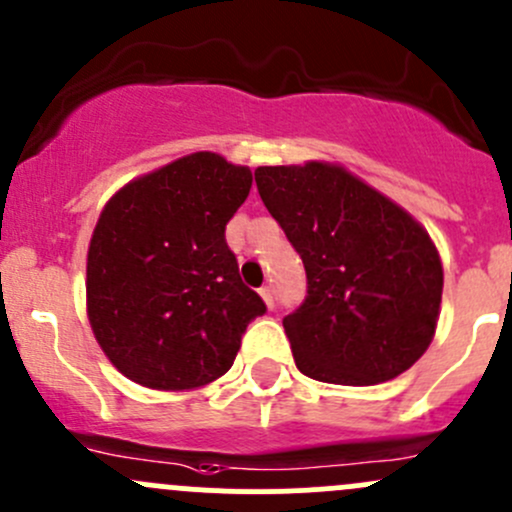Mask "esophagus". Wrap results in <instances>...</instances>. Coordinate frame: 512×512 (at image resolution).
I'll return each mask as SVG.
<instances>
[{
	"instance_id": "1",
	"label": "esophagus",
	"mask_w": 512,
	"mask_h": 512,
	"mask_svg": "<svg viewBox=\"0 0 512 512\" xmlns=\"http://www.w3.org/2000/svg\"><path fill=\"white\" fill-rule=\"evenodd\" d=\"M258 293H261L263 303H266L268 308H273V291H271V286H263V288H258Z\"/></svg>"
}]
</instances>
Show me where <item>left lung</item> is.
<instances>
[{
    "mask_svg": "<svg viewBox=\"0 0 512 512\" xmlns=\"http://www.w3.org/2000/svg\"><path fill=\"white\" fill-rule=\"evenodd\" d=\"M258 194L303 258L308 295L283 318L295 367L367 387L426 352L444 268L424 226L345 167H258Z\"/></svg>",
    "mask_w": 512,
    "mask_h": 512,
    "instance_id": "1",
    "label": "left lung"
}]
</instances>
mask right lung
<instances>
[{
    "label": "right lung",
    "mask_w": 512,
    "mask_h": 512,
    "mask_svg": "<svg viewBox=\"0 0 512 512\" xmlns=\"http://www.w3.org/2000/svg\"><path fill=\"white\" fill-rule=\"evenodd\" d=\"M251 182L249 167L194 152L128 182L100 212L88 246V320L128 379L182 392L234 365L241 335L266 313L224 236Z\"/></svg>",
    "instance_id": "obj_1"
}]
</instances>
